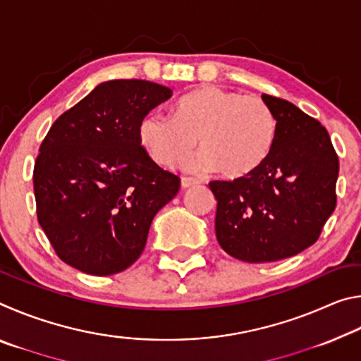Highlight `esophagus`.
I'll list each match as a JSON object with an SVG mask.
<instances>
[{
  "label": "esophagus",
  "mask_w": 361,
  "mask_h": 361,
  "mask_svg": "<svg viewBox=\"0 0 361 361\" xmlns=\"http://www.w3.org/2000/svg\"><path fill=\"white\" fill-rule=\"evenodd\" d=\"M199 180H195V178H189V176H183L181 178V188L183 189H188V188H192V186H195V185H199Z\"/></svg>",
  "instance_id": "esophagus-1"
}]
</instances>
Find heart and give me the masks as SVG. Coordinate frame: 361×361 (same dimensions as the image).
Listing matches in <instances>:
<instances>
[{
    "instance_id": "b5f03b06",
    "label": "heart",
    "mask_w": 361,
    "mask_h": 361,
    "mask_svg": "<svg viewBox=\"0 0 361 361\" xmlns=\"http://www.w3.org/2000/svg\"><path fill=\"white\" fill-rule=\"evenodd\" d=\"M277 135V118L259 97L207 85L183 97L175 116L152 111L140 121V142L156 162L175 167L195 145L202 152L192 161L197 170L216 169L226 178H239L264 161Z\"/></svg>"
}]
</instances>
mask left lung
Returning a JSON list of instances; mask_svg holds the SVG:
<instances>
[{
	"label": "left lung",
	"instance_id": "1",
	"mask_svg": "<svg viewBox=\"0 0 361 361\" xmlns=\"http://www.w3.org/2000/svg\"><path fill=\"white\" fill-rule=\"evenodd\" d=\"M277 135L253 172L210 181L218 243L232 258L271 262L301 253L319 239L336 207L338 154L319 121L293 103L262 94Z\"/></svg>",
	"mask_w": 361,
	"mask_h": 361
}]
</instances>
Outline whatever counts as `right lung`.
<instances>
[{"label": "right lung", "instance_id": "add662e5", "mask_svg": "<svg viewBox=\"0 0 361 361\" xmlns=\"http://www.w3.org/2000/svg\"><path fill=\"white\" fill-rule=\"evenodd\" d=\"M172 89L113 79L54 122L36 157V213L59 258L90 276H113L142 255L156 213L180 178L148 156L138 126Z\"/></svg>", "mask_w": 361, "mask_h": 361}]
</instances>
